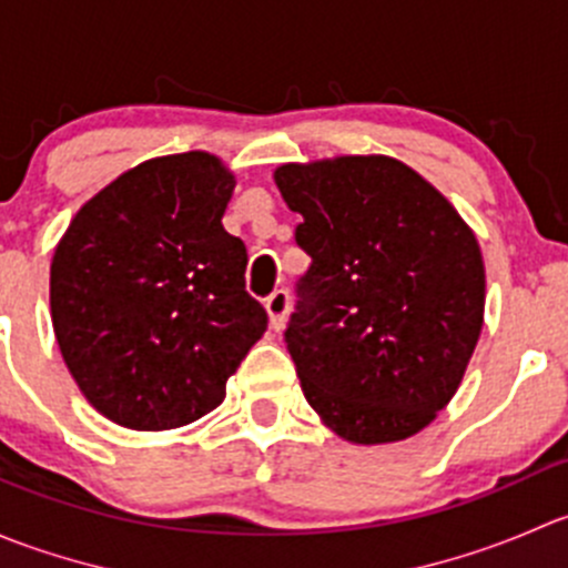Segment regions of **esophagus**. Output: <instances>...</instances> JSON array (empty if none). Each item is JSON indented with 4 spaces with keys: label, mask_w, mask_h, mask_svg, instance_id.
<instances>
[{
    "label": "esophagus",
    "mask_w": 568,
    "mask_h": 568,
    "mask_svg": "<svg viewBox=\"0 0 568 568\" xmlns=\"http://www.w3.org/2000/svg\"><path fill=\"white\" fill-rule=\"evenodd\" d=\"M288 307H291V294L285 288L272 291V294L266 296V313H268V318H272L274 329H280V326H283L285 316H288Z\"/></svg>",
    "instance_id": "34e87169"
}]
</instances>
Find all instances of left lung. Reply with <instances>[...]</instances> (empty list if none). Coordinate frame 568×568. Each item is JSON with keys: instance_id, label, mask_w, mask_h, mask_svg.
Masks as SVG:
<instances>
[{"instance_id": "obj_1", "label": "left lung", "mask_w": 568, "mask_h": 568, "mask_svg": "<svg viewBox=\"0 0 568 568\" xmlns=\"http://www.w3.org/2000/svg\"><path fill=\"white\" fill-rule=\"evenodd\" d=\"M311 268L285 346L307 404L348 443L412 437L454 398L484 326V261L454 205L387 156L274 173Z\"/></svg>"}]
</instances>
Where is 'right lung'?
Masks as SVG:
<instances>
[{
    "instance_id": "1",
    "label": "right lung",
    "mask_w": 568,
    "mask_h": 568,
    "mask_svg": "<svg viewBox=\"0 0 568 568\" xmlns=\"http://www.w3.org/2000/svg\"><path fill=\"white\" fill-rule=\"evenodd\" d=\"M233 175L203 151L151 159L79 209L51 261V324L84 398L134 432L225 400L268 316L222 227Z\"/></svg>"
}]
</instances>
